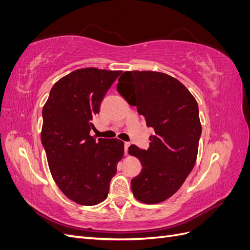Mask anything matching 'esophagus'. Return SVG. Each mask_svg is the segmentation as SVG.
<instances>
[{
    "label": "esophagus",
    "mask_w": 250,
    "mask_h": 250,
    "mask_svg": "<svg viewBox=\"0 0 250 250\" xmlns=\"http://www.w3.org/2000/svg\"><path fill=\"white\" fill-rule=\"evenodd\" d=\"M129 146H130V143H129V142H125V143H124V150H125V154L127 153V150H128V148H129Z\"/></svg>",
    "instance_id": "1"
}]
</instances>
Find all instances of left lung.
<instances>
[{
	"mask_svg": "<svg viewBox=\"0 0 250 250\" xmlns=\"http://www.w3.org/2000/svg\"><path fill=\"white\" fill-rule=\"evenodd\" d=\"M118 81L119 94L154 129L147 150L128 148L142 164L131 180L133 196L147 204L163 202L179 190L195 166L201 135L197 102L183 83L165 73L127 71Z\"/></svg>",
	"mask_w": 250,
	"mask_h": 250,
	"instance_id": "obj_1",
	"label": "left lung"
}]
</instances>
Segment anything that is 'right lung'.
<instances>
[{"label": "right lung", "instance_id": "right-lung-1", "mask_svg": "<svg viewBox=\"0 0 250 250\" xmlns=\"http://www.w3.org/2000/svg\"><path fill=\"white\" fill-rule=\"evenodd\" d=\"M121 71L85 67L60 78L42 108V143L52 177L67 198L96 206L109 191L117 165L124 155L118 139L89 134L105 94Z\"/></svg>", "mask_w": 250, "mask_h": 250}]
</instances>
